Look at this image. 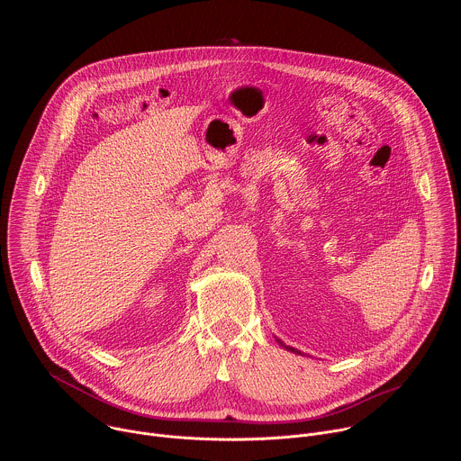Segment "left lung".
Instances as JSON below:
<instances>
[{
    "instance_id": "8db88e82",
    "label": "left lung",
    "mask_w": 461,
    "mask_h": 461,
    "mask_svg": "<svg viewBox=\"0 0 461 461\" xmlns=\"http://www.w3.org/2000/svg\"><path fill=\"white\" fill-rule=\"evenodd\" d=\"M279 343H281V341H279ZM281 345H283V343H281ZM283 347H285V345H283ZM285 348H288V350H292V352H297V350H294V348H290V347H285ZM297 354H301V352H297Z\"/></svg>"
}]
</instances>
